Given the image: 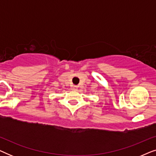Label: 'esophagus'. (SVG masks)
<instances>
[{
  "label": "esophagus",
  "instance_id": "1",
  "mask_svg": "<svg viewBox=\"0 0 156 156\" xmlns=\"http://www.w3.org/2000/svg\"><path fill=\"white\" fill-rule=\"evenodd\" d=\"M77 89H78V87H76V86H74V91H77Z\"/></svg>",
  "mask_w": 156,
  "mask_h": 156
}]
</instances>
